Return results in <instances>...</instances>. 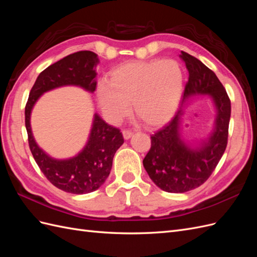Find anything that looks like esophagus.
Returning a JSON list of instances; mask_svg holds the SVG:
<instances>
[{
    "label": "esophagus",
    "mask_w": 257,
    "mask_h": 257,
    "mask_svg": "<svg viewBox=\"0 0 257 257\" xmlns=\"http://www.w3.org/2000/svg\"><path fill=\"white\" fill-rule=\"evenodd\" d=\"M122 134H123V138L124 139H130L132 136H133V133H132V132L128 131V130L122 131Z\"/></svg>",
    "instance_id": "obj_1"
}]
</instances>
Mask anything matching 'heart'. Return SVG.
Segmentation results:
<instances>
[{
	"label": "heart",
	"mask_w": 257,
	"mask_h": 257,
	"mask_svg": "<svg viewBox=\"0 0 257 257\" xmlns=\"http://www.w3.org/2000/svg\"><path fill=\"white\" fill-rule=\"evenodd\" d=\"M184 87L183 71L175 60L133 61L115 67L109 80L102 79L96 99L105 118L116 123L130 112L147 126L167 123L177 111Z\"/></svg>",
	"instance_id": "obj_1"
}]
</instances>
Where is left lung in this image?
Masks as SVG:
<instances>
[{
	"label": "left lung",
	"mask_w": 257,
	"mask_h": 257,
	"mask_svg": "<svg viewBox=\"0 0 257 257\" xmlns=\"http://www.w3.org/2000/svg\"><path fill=\"white\" fill-rule=\"evenodd\" d=\"M180 59L189 71L182 107L193 98L209 96L215 114L211 132L196 143L183 138L181 113L151 136L143 164L155 185L168 193L196 189L210 177L226 149L230 119V100L216 75L189 53L181 51Z\"/></svg>",
	"instance_id": "obj_1"
}]
</instances>
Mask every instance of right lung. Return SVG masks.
Segmentation results:
<instances>
[{
  "label": "right lung",
  "instance_id": "1",
  "mask_svg": "<svg viewBox=\"0 0 257 257\" xmlns=\"http://www.w3.org/2000/svg\"><path fill=\"white\" fill-rule=\"evenodd\" d=\"M97 54L79 51L61 59L38 75L26 106V127L33 158L45 177L58 189L72 194H87L102 186L110 174L116 150L123 145L121 132L94 113L88 141L76 155L56 159L37 145L31 127V113L46 92L73 85L93 93L96 89Z\"/></svg>",
  "mask_w": 257,
  "mask_h": 257
}]
</instances>
